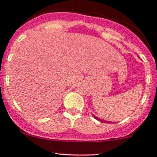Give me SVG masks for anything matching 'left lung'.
Wrapping results in <instances>:
<instances>
[{
    "label": "left lung",
    "instance_id": "8db88e82",
    "mask_svg": "<svg viewBox=\"0 0 157 157\" xmlns=\"http://www.w3.org/2000/svg\"><path fill=\"white\" fill-rule=\"evenodd\" d=\"M92 116H93V117H94V118L96 119V120H99V121H101V122H103V123H110V122H109V121H106V120H101V119H100V118L97 117H95V115H92Z\"/></svg>",
    "mask_w": 157,
    "mask_h": 157
}]
</instances>
